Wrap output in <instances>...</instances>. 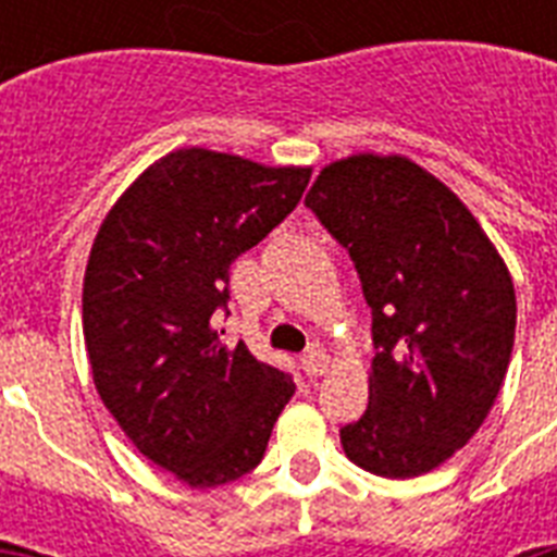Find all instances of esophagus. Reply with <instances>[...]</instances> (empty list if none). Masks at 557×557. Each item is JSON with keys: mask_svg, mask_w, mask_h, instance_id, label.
Here are the masks:
<instances>
[{"mask_svg": "<svg viewBox=\"0 0 557 557\" xmlns=\"http://www.w3.org/2000/svg\"><path fill=\"white\" fill-rule=\"evenodd\" d=\"M300 367H304L306 375H312V379H318V375H323V372H330L332 358H330V352H326V349L314 344V347L306 349V356L300 358Z\"/></svg>", "mask_w": 557, "mask_h": 557, "instance_id": "esophagus-1", "label": "esophagus"}]
</instances>
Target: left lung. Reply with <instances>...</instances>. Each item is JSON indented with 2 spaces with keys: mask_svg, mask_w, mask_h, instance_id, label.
<instances>
[{
  "mask_svg": "<svg viewBox=\"0 0 557 557\" xmlns=\"http://www.w3.org/2000/svg\"><path fill=\"white\" fill-rule=\"evenodd\" d=\"M306 205L356 262L379 349L344 454L379 476L428 474L497 401L518 321L509 265L457 193L398 152L330 161Z\"/></svg>",
  "mask_w": 557,
  "mask_h": 557,
  "instance_id": "left-lung-1",
  "label": "left lung"
}]
</instances>
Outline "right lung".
<instances>
[{"instance_id":"obj_1","label":"right lung","mask_w":557,"mask_h":557,"mask_svg":"<svg viewBox=\"0 0 557 557\" xmlns=\"http://www.w3.org/2000/svg\"><path fill=\"white\" fill-rule=\"evenodd\" d=\"M312 168L182 147L109 208L83 277L98 396L135 448L190 488L260 466L295 381L227 347L213 314L227 269L297 208Z\"/></svg>"}]
</instances>
